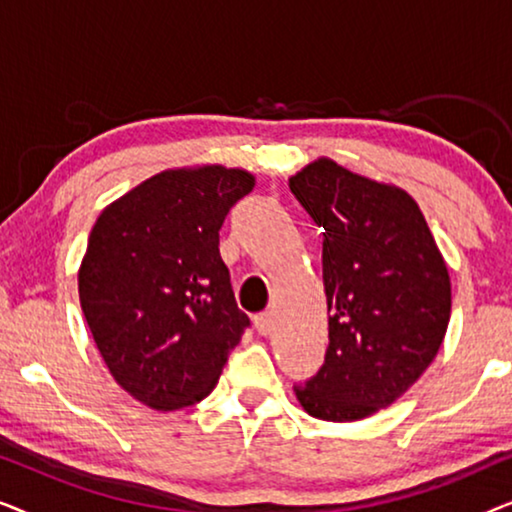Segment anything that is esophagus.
Instances as JSON below:
<instances>
[{
    "instance_id": "34e87169",
    "label": "esophagus",
    "mask_w": 512,
    "mask_h": 512,
    "mask_svg": "<svg viewBox=\"0 0 512 512\" xmlns=\"http://www.w3.org/2000/svg\"><path fill=\"white\" fill-rule=\"evenodd\" d=\"M254 324L258 328V333L270 335L272 328H275V317H272V312H261L254 317Z\"/></svg>"
}]
</instances>
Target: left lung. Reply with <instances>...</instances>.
Wrapping results in <instances>:
<instances>
[{
	"mask_svg": "<svg viewBox=\"0 0 512 512\" xmlns=\"http://www.w3.org/2000/svg\"><path fill=\"white\" fill-rule=\"evenodd\" d=\"M324 228L326 361L293 387L307 415L356 422L401 398L436 359L450 324V272L415 198L317 158L289 179Z\"/></svg>",
	"mask_w": 512,
	"mask_h": 512,
	"instance_id": "1",
	"label": "left lung"
}]
</instances>
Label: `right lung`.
<instances>
[{
  "mask_svg": "<svg viewBox=\"0 0 512 512\" xmlns=\"http://www.w3.org/2000/svg\"><path fill=\"white\" fill-rule=\"evenodd\" d=\"M254 184L240 167L163 170L104 207L90 230L83 317L118 387L153 410L209 396L249 326L219 230Z\"/></svg>",
  "mask_w": 512,
  "mask_h": 512,
  "instance_id": "add662e5",
  "label": "right lung"
}]
</instances>
